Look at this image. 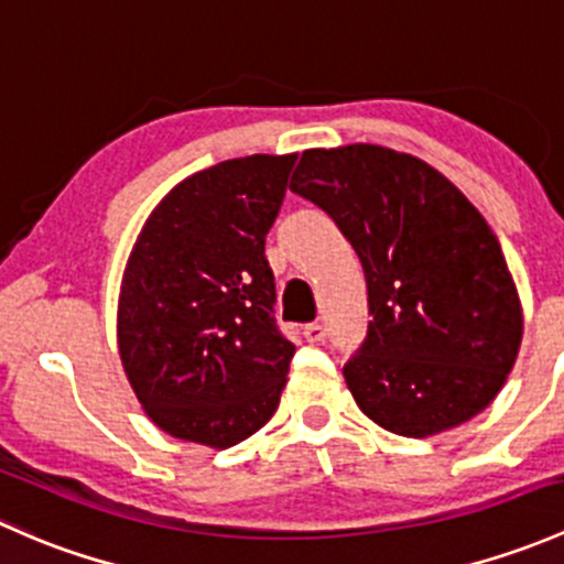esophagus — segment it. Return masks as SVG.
Returning <instances> with one entry per match:
<instances>
[{"instance_id":"esophagus-1","label":"esophagus","mask_w":564,"mask_h":564,"mask_svg":"<svg viewBox=\"0 0 564 564\" xmlns=\"http://www.w3.org/2000/svg\"><path fill=\"white\" fill-rule=\"evenodd\" d=\"M304 336H306V341H323L325 339V328L321 323H310V325H304Z\"/></svg>"}]
</instances>
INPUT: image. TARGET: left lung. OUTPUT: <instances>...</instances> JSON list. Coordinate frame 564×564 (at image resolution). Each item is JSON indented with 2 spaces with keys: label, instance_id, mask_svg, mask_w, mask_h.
<instances>
[{
  "label": "left lung",
  "instance_id": "8db88e82",
  "mask_svg": "<svg viewBox=\"0 0 564 564\" xmlns=\"http://www.w3.org/2000/svg\"><path fill=\"white\" fill-rule=\"evenodd\" d=\"M290 189L321 206L361 258L371 323L345 380L364 415L432 437L489 408L519 356L524 315L478 208L432 165L375 143L310 149Z\"/></svg>",
  "mask_w": 564,
  "mask_h": 564
}]
</instances>
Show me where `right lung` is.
<instances>
[{
    "mask_svg": "<svg viewBox=\"0 0 564 564\" xmlns=\"http://www.w3.org/2000/svg\"><path fill=\"white\" fill-rule=\"evenodd\" d=\"M295 160L252 154L193 173L132 247L116 315L121 367L173 437L230 448L280 408L295 347L274 321L265 234Z\"/></svg>",
    "mask_w": 564,
    "mask_h": 564,
    "instance_id": "right-lung-1",
    "label": "right lung"
}]
</instances>
